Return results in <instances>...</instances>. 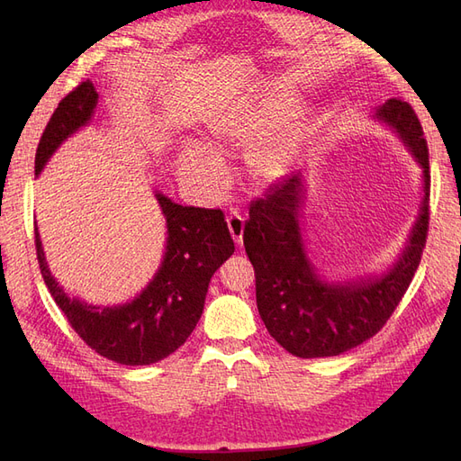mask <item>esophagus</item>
I'll list each match as a JSON object with an SVG mask.
<instances>
[{
	"mask_svg": "<svg viewBox=\"0 0 461 461\" xmlns=\"http://www.w3.org/2000/svg\"><path fill=\"white\" fill-rule=\"evenodd\" d=\"M227 225L230 230V236L236 246H242V236H244V219L239 215V212H230L227 217Z\"/></svg>",
	"mask_w": 461,
	"mask_h": 461,
	"instance_id": "obj_1",
	"label": "esophagus"
}]
</instances>
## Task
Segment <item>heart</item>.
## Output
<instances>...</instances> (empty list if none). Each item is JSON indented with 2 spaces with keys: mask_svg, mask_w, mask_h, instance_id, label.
I'll use <instances>...</instances> for the list:
<instances>
[{
  "mask_svg": "<svg viewBox=\"0 0 461 461\" xmlns=\"http://www.w3.org/2000/svg\"><path fill=\"white\" fill-rule=\"evenodd\" d=\"M294 95L271 92L244 109L209 124L205 149L185 144L176 153V173L186 185L215 194L227 180L219 158L248 151L246 173L256 186H271L294 167L308 136V115Z\"/></svg>",
  "mask_w": 461,
  "mask_h": 461,
  "instance_id": "1",
  "label": "heart"
}]
</instances>
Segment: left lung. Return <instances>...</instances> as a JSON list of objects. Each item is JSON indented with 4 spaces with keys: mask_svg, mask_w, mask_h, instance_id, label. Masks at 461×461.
I'll return each mask as SVG.
<instances>
[{
    "mask_svg": "<svg viewBox=\"0 0 461 461\" xmlns=\"http://www.w3.org/2000/svg\"><path fill=\"white\" fill-rule=\"evenodd\" d=\"M371 117L406 146L421 169L423 186L420 213L386 271L359 278H327L317 271L303 240L308 185L302 169L249 205L244 246L256 271L258 310L271 337L292 356H340L375 337L406 294L421 261L430 190L423 129L411 105L396 97L375 107Z\"/></svg>",
    "mask_w": 461,
    "mask_h": 461,
    "instance_id": "obj_1",
    "label": "left lung"
}]
</instances>
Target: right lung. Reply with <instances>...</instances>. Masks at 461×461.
Listing matches in <instances>:
<instances>
[{
  "mask_svg": "<svg viewBox=\"0 0 461 461\" xmlns=\"http://www.w3.org/2000/svg\"><path fill=\"white\" fill-rule=\"evenodd\" d=\"M97 97L90 80L63 97L40 138L36 176L67 138L92 122ZM156 200L167 227L161 265L140 294L117 305H94L68 296L51 275L34 229L40 271L55 303L92 350L121 366H149L178 350L203 313L213 273L234 254L221 209L180 205L159 190Z\"/></svg>",
  "mask_w": 461,
  "mask_h": 461,
  "instance_id": "right-lung-1",
  "label": "right lung"
}]
</instances>
